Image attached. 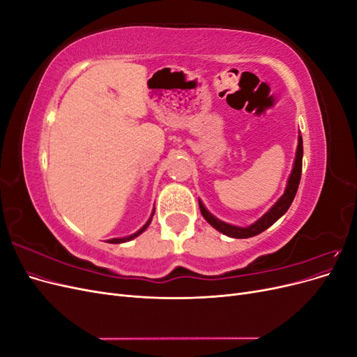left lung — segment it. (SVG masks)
Instances as JSON below:
<instances>
[{
    "mask_svg": "<svg viewBox=\"0 0 357 357\" xmlns=\"http://www.w3.org/2000/svg\"><path fill=\"white\" fill-rule=\"evenodd\" d=\"M302 155H304V147H302V137L299 135L298 138V149H296V158H295V165L294 169H291V174L289 177L287 181V188L284 190V195L280 198L274 207L269 210L266 214H264L261 219H259L256 223L250 225L248 228H238V226H232L225 222H220L219 219H215L211 213H208L205 210V207L202 205V202L199 201V210L204 215V219L207 220L213 228L218 229L219 232L232 236V238H250V236H255L257 234L264 232L265 229H268L269 226L273 223H275L282 215L289 210L290 204L294 202L296 190L299 186L301 181V172H302Z\"/></svg>",
    "mask_w": 357,
    "mask_h": 357,
    "instance_id": "8db88e82",
    "label": "left lung"
}]
</instances>
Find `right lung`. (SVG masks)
Here are the masks:
<instances>
[{
    "label": "right lung",
    "mask_w": 357,
    "mask_h": 357,
    "mask_svg": "<svg viewBox=\"0 0 357 357\" xmlns=\"http://www.w3.org/2000/svg\"><path fill=\"white\" fill-rule=\"evenodd\" d=\"M150 222H152V218H150L149 219V222L143 226V228L142 229H139L138 232H135L134 235H129V236H125V238H113V240H109V243H112V244H119V243H125V241H129V240H132V238H135V236H138L139 234H142L143 231H146V228H147V226H149V223Z\"/></svg>",
    "instance_id": "obj_1"
}]
</instances>
